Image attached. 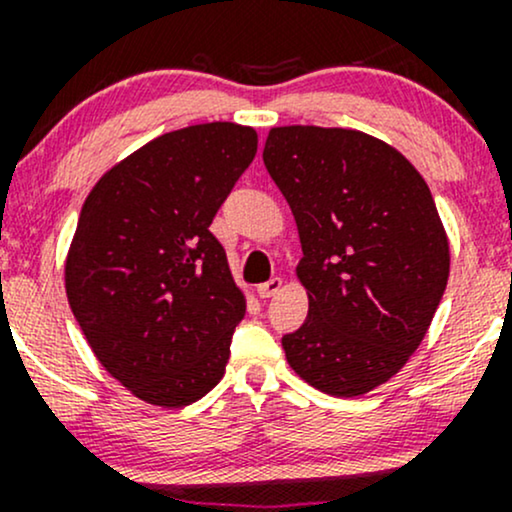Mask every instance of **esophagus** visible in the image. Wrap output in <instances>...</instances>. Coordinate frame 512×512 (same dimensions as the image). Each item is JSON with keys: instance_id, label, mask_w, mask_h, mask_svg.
<instances>
[{"instance_id": "34e87169", "label": "esophagus", "mask_w": 512, "mask_h": 512, "mask_svg": "<svg viewBox=\"0 0 512 512\" xmlns=\"http://www.w3.org/2000/svg\"><path fill=\"white\" fill-rule=\"evenodd\" d=\"M281 286H284V281H281L279 276H272V279L257 286V293H260V298H272L281 291Z\"/></svg>"}]
</instances>
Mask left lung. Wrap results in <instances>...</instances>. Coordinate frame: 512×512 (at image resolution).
I'll return each mask as SVG.
<instances>
[{
    "label": "left lung",
    "mask_w": 512,
    "mask_h": 512,
    "mask_svg": "<svg viewBox=\"0 0 512 512\" xmlns=\"http://www.w3.org/2000/svg\"><path fill=\"white\" fill-rule=\"evenodd\" d=\"M262 158L296 219L310 298L303 325L281 337L286 361L327 395H366L409 361L448 284L431 190L356 129L274 127Z\"/></svg>",
    "instance_id": "left-lung-1"
}]
</instances>
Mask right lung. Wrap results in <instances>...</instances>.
<instances>
[{
    "label": "right lung",
    "mask_w": 512,
    "mask_h": 512,
    "mask_svg": "<svg viewBox=\"0 0 512 512\" xmlns=\"http://www.w3.org/2000/svg\"><path fill=\"white\" fill-rule=\"evenodd\" d=\"M255 154L252 127L175 129L108 170L81 207L69 305L103 368L144 402L185 407L223 378L245 298L209 226Z\"/></svg>",
    "instance_id": "add662e5"
}]
</instances>
